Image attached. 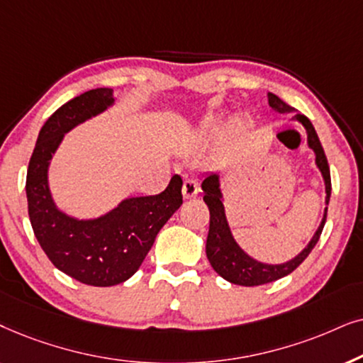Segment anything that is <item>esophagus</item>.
I'll use <instances>...</instances> for the list:
<instances>
[{
	"label": "esophagus",
	"instance_id": "34e87169",
	"mask_svg": "<svg viewBox=\"0 0 363 363\" xmlns=\"http://www.w3.org/2000/svg\"><path fill=\"white\" fill-rule=\"evenodd\" d=\"M197 192H199V182H197V179L186 177L184 184H182V194H184L186 199H192V197H196Z\"/></svg>",
	"mask_w": 363,
	"mask_h": 363
}]
</instances>
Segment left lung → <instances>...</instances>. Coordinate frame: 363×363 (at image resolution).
Segmentation results:
<instances>
[{
    "label": "left lung",
    "mask_w": 363,
    "mask_h": 363,
    "mask_svg": "<svg viewBox=\"0 0 363 363\" xmlns=\"http://www.w3.org/2000/svg\"><path fill=\"white\" fill-rule=\"evenodd\" d=\"M269 106L279 113H292L296 111L292 106L284 103L279 96L269 93ZM298 123L303 124V128L307 129V139L308 146L315 151V162L318 169H320L323 181H325V214H323L322 224L318 227L315 235H313L311 242L296 259H292L291 262L280 264V265H269L257 262V260L250 259L242 249L235 244L234 238H232L229 225H227L225 214H224V206H222V194L219 189V176L217 174H209L204 181H202V191H204V202L209 207V234H207V242H206V254L207 259L212 265V269L216 270L220 277L229 280L232 284H238V286L245 287H254V286H262V284L274 282V280L282 279L294 272L303 260L307 259V255L312 252V249L315 247V244L320 239V234L323 230L327 220V211H328V201H330V192H332V182H330V167H328L325 152L318 136L313 129V125L308 118L303 114L294 116Z\"/></svg>",
    "instance_id": "1"
}]
</instances>
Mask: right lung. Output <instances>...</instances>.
<instances>
[{
  "label": "right lung",
  "instance_id": "obj_1",
  "mask_svg": "<svg viewBox=\"0 0 363 363\" xmlns=\"http://www.w3.org/2000/svg\"><path fill=\"white\" fill-rule=\"evenodd\" d=\"M113 89L86 91L67 101L41 128L26 174L28 214L38 242L61 272L77 282L111 287L139 269L157 232L182 204V179L172 176L161 194L125 199L94 220H76L56 209L48 166L62 136L113 103Z\"/></svg>",
  "mask_w": 363,
  "mask_h": 363
}]
</instances>
